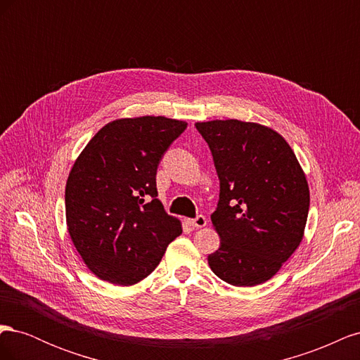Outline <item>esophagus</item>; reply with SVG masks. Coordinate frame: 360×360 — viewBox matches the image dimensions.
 Segmentation results:
<instances>
[{
    "mask_svg": "<svg viewBox=\"0 0 360 360\" xmlns=\"http://www.w3.org/2000/svg\"><path fill=\"white\" fill-rule=\"evenodd\" d=\"M188 222H189L191 226H193V228H204V226L207 225V217L202 216V214H198L197 217H195V219H189Z\"/></svg>",
    "mask_w": 360,
    "mask_h": 360,
    "instance_id": "1",
    "label": "esophagus"
}]
</instances>
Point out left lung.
Returning a JSON list of instances; mask_svg holds the SVG:
<instances>
[{
	"label": "left lung",
	"mask_w": 360,
	"mask_h": 360,
	"mask_svg": "<svg viewBox=\"0 0 360 360\" xmlns=\"http://www.w3.org/2000/svg\"><path fill=\"white\" fill-rule=\"evenodd\" d=\"M219 177L212 214L221 246L209 255L216 276L236 287L274 278L302 242L309 186L284 136L271 127L212 120L195 123Z\"/></svg>",
	"instance_id": "left-lung-1"
}]
</instances>
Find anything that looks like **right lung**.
<instances>
[{"label": "right lung", "mask_w": 360, "mask_h": 360, "mask_svg": "<svg viewBox=\"0 0 360 360\" xmlns=\"http://www.w3.org/2000/svg\"><path fill=\"white\" fill-rule=\"evenodd\" d=\"M186 127L162 115L118 118L75 160L66 183L68 231L97 278L122 287L138 284L181 234V222L156 198V171Z\"/></svg>", "instance_id": "add662e5"}]
</instances>
